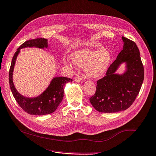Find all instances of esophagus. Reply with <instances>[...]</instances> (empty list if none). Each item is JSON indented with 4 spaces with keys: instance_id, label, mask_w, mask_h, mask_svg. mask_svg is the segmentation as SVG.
I'll use <instances>...</instances> for the list:
<instances>
[{
    "instance_id": "34e87169",
    "label": "esophagus",
    "mask_w": 156,
    "mask_h": 156,
    "mask_svg": "<svg viewBox=\"0 0 156 156\" xmlns=\"http://www.w3.org/2000/svg\"><path fill=\"white\" fill-rule=\"evenodd\" d=\"M74 80L76 82H81L82 81V78L81 76H76Z\"/></svg>"
}]
</instances>
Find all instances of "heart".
I'll list each match as a JSON object with an SVG mask.
<instances>
[{
  "label": "heart",
  "mask_w": 156,
  "mask_h": 156,
  "mask_svg": "<svg viewBox=\"0 0 156 156\" xmlns=\"http://www.w3.org/2000/svg\"><path fill=\"white\" fill-rule=\"evenodd\" d=\"M71 58L76 65L86 68V74L90 78H96L106 72L111 60V54L104 48L98 50L83 49L74 52Z\"/></svg>",
  "instance_id": "1"
}]
</instances>
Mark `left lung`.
Masks as SVG:
<instances>
[{
    "label": "left lung",
    "mask_w": 156,
    "mask_h": 156,
    "mask_svg": "<svg viewBox=\"0 0 156 156\" xmlns=\"http://www.w3.org/2000/svg\"><path fill=\"white\" fill-rule=\"evenodd\" d=\"M122 40V50L108 68L106 76L97 81L96 91L90 98L93 107L100 112L114 113L128 109L142 85L144 69L140 50L131 40L124 37ZM123 62L126 64V71L122 75L115 74Z\"/></svg>",
    "instance_id": "left-lung-1"
}]
</instances>
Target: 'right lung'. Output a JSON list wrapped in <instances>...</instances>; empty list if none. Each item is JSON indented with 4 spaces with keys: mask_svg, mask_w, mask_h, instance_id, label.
Wrapping results in <instances>:
<instances>
[{
    "mask_svg": "<svg viewBox=\"0 0 156 156\" xmlns=\"http://www.w3.org/2000/svg\"><path fill=\"white\" fill-rule=\"evenodd\" d=\"M35 46L40 48H44L48 47L47 39L44 38H38L27 41L20 45L14 53L11 65L9 70V84L13 96L16 102L19 104L22 109L28 114L31 115H46L53 113L58 105L62 102L64 97V87L68 82H72V80L66 77H55L52 79L50 85L45 91L41 95L30 98L22 96L17 92L14 86L12 81V72L18 54L20 50L25 47Z\"/></svg>",
    "mask_w": 156,
    "mask_h": 156,
    "instance_id": "1",
    "label": "right lung"
}]
</instances>
